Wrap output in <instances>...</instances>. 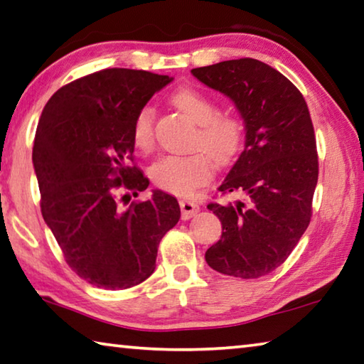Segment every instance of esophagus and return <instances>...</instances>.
<instances>
[{
	"mask_svg": "<svg viewBox=\"0 0 364 364\" xmlns=\"http://www.w3.org/2000/svg\"><path fill=\"white\" fill-rule=\"evenodd\" d=\"M180 208H181V216L183 220H189V218L196 216L197 213H199L200 207L194 202L191 200H180Z\"/></svg>",
	"mask_w": 364,
	"mask_h": 364,
	"instance_id": "34e87169",
	"label": "esophagus"
}]
</instances>
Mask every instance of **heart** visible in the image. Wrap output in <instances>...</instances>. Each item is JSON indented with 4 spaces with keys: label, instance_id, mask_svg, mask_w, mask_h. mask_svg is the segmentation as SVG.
<instances>
[{
    "label": "heart",
    "instance_id": "b5f03b06",
    "mask_svg": "<svg viewBox=\"0 0 364 364\" xmlns=\"http://www.w3.org/2000/svg\"><path fill=\"white\" fill-rule=\"evenodd\" d=\"M171 103L189 119L199 124L194 149L205 153L191 156H167L149 168L157 188L175 196H191L213 175V161L229 164L240 153L245 125L232 113H220L215 98L197 89H180L171 95ZM132 140L136 149L149 153L154 146V109L146 105L138 109L132 124Z\"/></svg>",
    "mask_w": 364,
    "mask_h": 364
}]
</instances>
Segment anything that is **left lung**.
<instances>
[{
    "instance_id": "1",
    "label": "left lung",
    "mask_w": 364,
    "mask_h": 364,
    "mask_svg": "<svg viewBox=\"0 0 364 364\" xmlns=\"http://www.w3.org/2000/svg\"><path fill=\"white\" fill-rule=\"evenodd\" d=\"M191 73L234 102L245 122V149L220 188L235 203H208L223 234L205 253L211 269L259 279L291 255L312 218L318 156L307 103L296 85L256 58Z\"/></svg>"
}]
</instances>
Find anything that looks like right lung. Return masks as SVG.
<instances>
[{
    "label": "right lung",
    "mask_w": 364,
    "mask_h": 364,
    "mask_svg": "<svg viewBox=\"0 0 364 364\" xmlns=\"http://www.w3.org/2000/svg\"><path fill=\"white\" fill-rule=\"evenodd\" d=\"M168 82L143 70H102L58 89L39 117L33 167L41 213L65 261L90 285L125 289L146 280L181 216L175 197L159 189L127 210L117 205L121 191L136 197L149 186L134 164L132 124Z\"/></svg>",
    "instance_id": "add662e5"
}]
</instances>
